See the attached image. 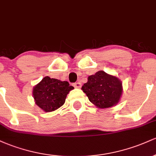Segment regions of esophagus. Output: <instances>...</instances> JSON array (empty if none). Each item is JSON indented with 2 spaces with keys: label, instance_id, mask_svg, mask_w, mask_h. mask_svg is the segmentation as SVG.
<instances>
[{
  "label": "esophagus",
  "instance_id": "34e87169",
  "mask_svg": "<svg viewBox=\"0 0 156 156\" xmlns=\"http://www.w3.org/2000/svg\"><path fill=\"white\" fill-rule=\"evenodd\" d=\"M73 86H74V87H76V88L80 89V87H81V83H80V82H77V83H75L73 84Z\"/></svg>",
  "mask_w": 156,
  "mask_h": 156
}]
</instances>
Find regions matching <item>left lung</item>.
I'll use <instances>...</instances> for the list:
<instances>
[{
    "instance_id": "left-lung-1",
    "label": "left lung",
    "mask_w": 156,
    "mask_h": 156,
    "mask_svg": "<svg viewBox=\"0 0 156 156\" xmlns=\"http://www.w3.org/2000/svg\"><path fill=\"white\" fill-rule=\"evenodd\" d=\"M97 108H107L118 104L122 94V83L117 77L98 71L88 77L81 88Z\"/></svg>"
}]
</instances>
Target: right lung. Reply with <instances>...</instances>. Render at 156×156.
Masks as SVG:
<instances>
[{"instance_id":"obj_1","label":"right lung","mask_w":156,"mask_h":156,"mask_svg":"<svg viewBox=\"0 0 156 156\" xmlns=\"http://www.w3.org/2000/svg\"><path fill=\"white\" fill-rule=\"evenodd\" d=\"M74 89L67 81L45 76L33 88L35 103L44 112H51L62 106L66 98Z\"/></svg>"}]
</instances>
